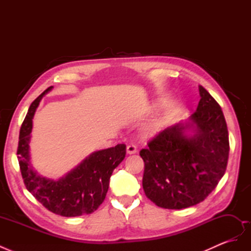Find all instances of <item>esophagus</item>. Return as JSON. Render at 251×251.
Segmentation results:
<instances>
[{"label":"esophagus","mask_w":251,"mask_h":251,"mask_svg":"<svg viewBox=\"0 0 251 251\" xmlns=\"http://www.w3.org/2000/svg\"><path fill=\"white\" fill-rule=\"evenodd\" d=\"M126 153H127V154H130V155L135 154V153H137V147H136L135 144H133V143L128 144V146L126 147Z\"/></svg>","instance_id":"esophagus-1"}]
</instances>
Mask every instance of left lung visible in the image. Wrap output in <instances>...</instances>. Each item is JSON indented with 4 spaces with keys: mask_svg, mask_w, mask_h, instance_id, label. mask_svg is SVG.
Masks as SVG:
<instances>
[{
    "mask_svg": "<svg viewBox=\"0 0 251 251\" xmlns=\"http://www.w3.org/2000/svg\"><path fill=\"white\" fill-rule=\"evenodd\" d=\"M192 123L159 132L139 155L143 191L157 206L182 209L202 202L224 176L229 155L228 130L220 104L202 86ZM195 126L188 138L185 128Z\"/></svg>",
    "mask_w": 251,
    "mask_h": 251,
    "instance_id": "1",
    "label": "left lung"
}]
</instances>
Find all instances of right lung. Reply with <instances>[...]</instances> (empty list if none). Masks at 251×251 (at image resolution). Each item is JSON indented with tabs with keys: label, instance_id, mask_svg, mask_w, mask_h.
<instances>
[{
	"label": "right lung",
	"instance_id": "add662e5",
	"mask_svg": "<svg viewBox=\"0 0 251 251\" xmlns=\"http://www.w3.org/2000/svg\"><path fill=\"white\" fill-rule=\"evenodd\" d=\"M52 88L45 90L31 103L22 124L17 151L22 177L28 191L53 214L63 217L92 214L103 202L111 175L125 159L126 147L123 143L95 151L59 180L40 176L29 161L30 133L37 105Z\"/></svg>",
	"mask_w": 251,
	"mask_h": 251
}]
</instances>
